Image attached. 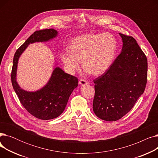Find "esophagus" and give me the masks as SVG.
<instances>
[{"label": "esophagus", "mask_w": 158, "mask_h": 158, "mask_svg": "<svg viewBox=\"0 0 158 158\" xmlns=\"http://www.w3.org/2000/svg\"><path fill=\"white\" fill-rule=\"evenodd\" d=\"M79 83L81 85V86H85V85H88V81L84 79H80Z\"/></svg>", "instance_id": "34e87169"}]
</instances>
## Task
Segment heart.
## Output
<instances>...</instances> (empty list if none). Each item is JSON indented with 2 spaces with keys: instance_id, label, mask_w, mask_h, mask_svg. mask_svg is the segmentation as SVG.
I'll return each instance as SVG.
<instances>
[{
  "instance_id": "b5f03b06",
  "label": "heart",
  "mask_w": 158,
  "mask_h": 158,
  "mask_svg": "<svg viewBox=\"0 0 158 158\" xmlns=\"http://www.w3.org/2000/svg\"><path fill=\"white\" fill-rule=\"evenodd\" d=\"M116 50V40L110 33L88 34L74 38L69 50L61 52V58L69 73L79 68L81 60L88 72L99 75L110 67Z\"/></svg>"
}]
</instances>
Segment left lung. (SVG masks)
<instances>
[{"instance_id":"1","label":"left lung","mask_w":158,"mask_h":158,"mask_svg":"<svg viewBox=\"0 0 158 158\" xmlns=\"http://www.w3.org/2000/svg\"><path fill=\"white\" fill-rule=\"evenodd\" d=\"M123 41L121 53L101 76L94 80L93 110L106 121L120 119L133 107L145 89L147 59L136 40L119 33Z\"/></svg>"}]
</instances>
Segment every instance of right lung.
I'll return each instance as SVG.
<instances>
[{
    "label": "right lung",
    "instance_id": "right-lung-1",
    "mask_svg": "<svg viewBox=\"0 0 158 158\" xmlns=\"http://www.w3.org/2000/svg\"><path fill=\"white\" fill-rule=\"evenodd\" d=\"M57 35V32L54 29L35 31L16 50L13 57L11 74L13 89L24 108L35 117L41 120L57 118L63 112L73 90L78 85V79L56 67L44 88L36 92H27L22 89L16 81V69L19 58L28 45L47 41Z\"/></svg>",
    "mask_w": 158,
    "mask_h": 158
}]
</instances>
